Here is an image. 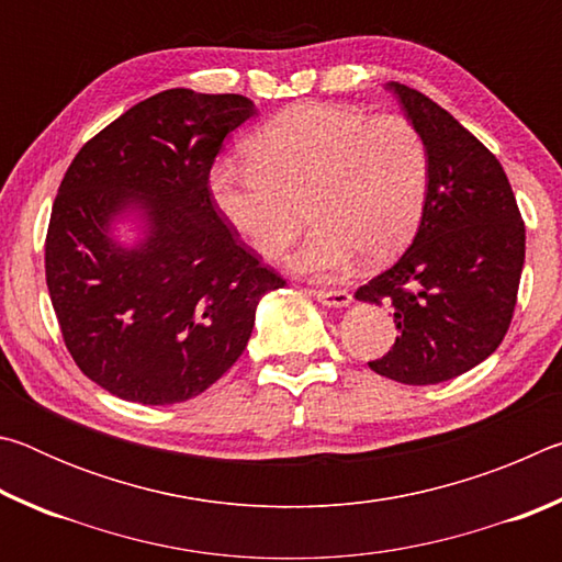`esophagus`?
Returning <instances> with one entry per match:
<instances>
[{
    "instance_id": "1",
    "label": "esophagus",
    "mask_w": 562,
    "mask_h": 562,
    "mask_svg": "<svg viewBox=\"0 0 562 562\" xmlns=\"http://www.w3.org/2000/svg\"><path fill=\"white\" fill-rule=\"evenodd\" d=\"M315 300L325 304V307H347L351 302V294L347 290H315Z\"/></svg>"
}]
</instances>
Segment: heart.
Here are the masks:
<instances>
[{"label":"heart","instance_id":"1","mask_svg":"<svg viewBox=\"0 0 562 562\" xmlns=\"http://www.w3.org/2000/svg\"><path fill=\"white\" fill-rule=\"evenodd\" d=\"M247 164H217L207 193L227 227L262 260H278L307 221L315 231L290 268L317 280L359 255L386 262L412 240L429 186V154L402 116L335 103L280 111L245 146Z\"/></svg>","mask_w":562,"mask_h":562}]
</instances>
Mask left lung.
Wrapping results in <instances>:
<instances>
[{"label": "left lung", "mask_w": 562, "mask_h": 562, "mask_svg": "<svg viewBox=\"0 0 562 562\" xmlns=\"http://www.w3.org/2000/svg\"><path fill=\"white\" fill-rule=\"evenodd\" d=\"M429 154L424 213L408 250L355 292L392 304L394 347L369 369L402 384L449 382L488 359L510 327L526 225L498 158L449 111L386 83Z\"/></svg>", "instance_id": "1"}]
</instances>
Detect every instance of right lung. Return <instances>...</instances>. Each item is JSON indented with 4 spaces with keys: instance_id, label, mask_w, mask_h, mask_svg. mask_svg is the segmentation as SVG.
<instances>
[{
    "instance_id": "add662e5",
    "label": "right lung",
    "mask_w": 562,
    "mask_h": 562,
    "mask_svg": "<svg viewBox=\"0 0 562 562\" xmlns=\"http://www.w3.org/2000/svg\"><path fill=\"white\" fill-rule=\"evenodd\" d=\"M258 109L240 93L168 89L136 103L71 160L46 233V288L66 349L113 396L188 402L247 347L284 280L215 211L207 176ZM131 222L139 235L120 240Z\"/></svg>"
}]
</instances>
